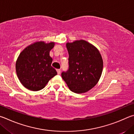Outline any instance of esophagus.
I'll use <instances>...</instances> for the list:
<instances>
[{
	"label": "esophagus",
	"mask_w": 134,
	"mask_h": 134,
	"mask_svg": "<svg viewBox=\"0 0 134 134\" xmlns=\"http://www.w3.org/2000/svg\"><path fill=\"white\" fill-rule=\"evenodd\" d=\"M56 71H57V73H58V75H59L60 74V69H57V70H56Z\"/></svg>",
	"instance_id": "esophagus-1"
}]
</instances>
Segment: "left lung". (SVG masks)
<instances>
[{
    "label": "left lung",
    "instance_id": "1",
    "mask_svg": "<svg viewBox=\"0 0 134 134\" xmlns=\"http://www.w3.org/2000/svg\"><path fill=\"white\" fill-rule=\"evenodd\" d=\"M69 53V69L62 78L69 90L76 93L88 92L101 76L103 60L98 49L85 40L66 44Z\"/></svg>",
    "mask_w": 134,
    "mask_h": 134
}]
</instances>
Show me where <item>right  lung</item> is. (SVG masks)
I'll return each mask as SVG.
<instances>
[{
    "instance_id": "add662e5",
    "label": "right lung",
    "mask_w": 134,
    "mask_h": 134,
    "mask_svg": "<svg viewBox=\"0 0 134 134\" xmlns=\"http://www.w3.org/2000/svg\"><path fill=\"white\" fill-rule=\"evenodd\" d=\"M55 42L38 41L21 52L16 62V74L20 83L29 90L37 91L45 87L49 81L57 75L51 66L49 53Z\"/></svg>"
}]
</instances>
